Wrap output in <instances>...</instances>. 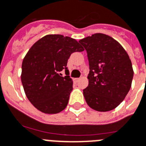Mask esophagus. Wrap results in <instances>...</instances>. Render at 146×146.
I'll return each instance as SVG.
<instances>
[{
    "label": "esophagus",
    "mask_w": 146,
    "mask_h": 146,
    "mask_svg": "<svg viewBox=\"0 0 146 146\" xmlns=\"http://www.w3.org/2000/svg\"><path fill=\"white\" fill-rule=\"evenodd\" d=\"M79 80H80V79H79V78H77V79H74V81H75L76 82H79Z\"/></svg>",
    "instance_id": "34e87169"
}]
</instances>
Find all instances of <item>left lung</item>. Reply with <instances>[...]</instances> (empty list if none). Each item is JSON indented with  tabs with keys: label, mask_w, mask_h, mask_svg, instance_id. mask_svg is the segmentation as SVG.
Returning a JSON list of instances; mask_svg holds the SVG:
<instances>
[{
	"label": "left lung",
	"mask_w": 146,
	"mask_h": 146,
	"mask_svg": "<svg viewBox=\"0 0 146 146\" xmlns=\"http://www.w3.org/2000/svg\"><path fill=\"white\" fill-rule=\"evenodd\" d=\"M87 51L88 86L85 101L98 112L114 110L124 100L133 77L132 63L121 45L104 34H94L79 41Z\"/></svg>",
	"instance_id": "8db88e82"
}]
</instances>
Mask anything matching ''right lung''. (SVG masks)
Returning <instances> with one entry per match:
<instances>
[{
	"mask_svg": "<svg viewBox=\"0 0 146 146\" xmlns=\"http://www.w3.org/2000/svg\"><path fill=\"white\" fill-rule=\"evenodd\" d=\"M84 48L75 39L48 34L36 41L22 61L21 80L29 101L39 111L56 114L64 110L73 90L67 64L75 52Z\"/></svg>",
	"mask_w": 146,
	"mask_h": 146,
	"instance_id": "obj_1",
	"label": "right lung"
}]
</instances>
